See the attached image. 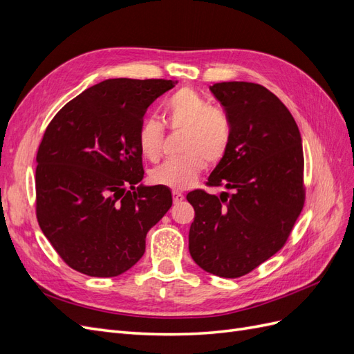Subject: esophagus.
I'll use <instances>...</instances> for the list:
<instances>
[{"label": "esophagus", "instance_id": "34e87169", "mask_svg": "<svg viewBox=\"0 0 354 354\" xmlns=\"http://www.w3.org/2000/svg\"><path fill=\"white\" fill-rule=\"evenodd\" d=\"M185 199V196H183V194H180V192H173V201H174V203H180L181 201Z\"/></svg>", "mask_w": 354, "mask_h": 354}]
</instances>
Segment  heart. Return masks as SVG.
<instances>
[{
	"label": "heart",
	"instance_id": "heart-1",
	"mask_svg": "<svg viewBox=\"0 0 354 354\" xmlns=\"http://www.w3.org/2000/svg\"><path fill=\"white\" fill-rule=\"evenodd\" d=\"M164 115L171 130L183 131L180 138L183 155L153 168L151 181L173 190H185L195 185L207 162L218 164L227 155L233 134L232 121L226 112L192 88L180 90L167 99ZM164 137L162 124L155 118H146L137 134L142 155L149 160H158Z\"/></svg>",
	"mask_w": 354,
	"mask_h": 354
}]
</instances>
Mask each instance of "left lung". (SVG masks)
<instances>
[{"mask_svg":"<svg viewBox=\"0 0 354 354\" xmlns=\"http://www.w3.org/2000/svg\"><path fill=\"white\" fill-rule=\"evenodd\" d=\"M209 90L230 116L233 134L207 185L232 194H187L195 208L189 251L201 269L234 279L288 241L304 205V155L291 112L263 85L230 81Z\"/></svg>","mask_w":354,"mask_h":354,"instance_id":"obj_1","label":"left lung"}]
</instances>
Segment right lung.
Instances as JSON below:
<instances>
[{
    "instance_id": "1",
    "label": "right lung",
    "mask_w": 354,
    "mask_h": 354,
    "mask_svg": "<svg viewBox=\"0 0 354 354\" xmlns=\"http://www.w3.org/2000/svg\"><path fill=\"white\" fill-rule=\"evenodd\" d=\"M171 80H106L53 118L37 153V218L73 270L113 277L142 259L146 234L173 205L143 180L137 134Z\"/></svg>"
}]
</instances>
